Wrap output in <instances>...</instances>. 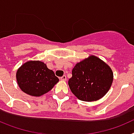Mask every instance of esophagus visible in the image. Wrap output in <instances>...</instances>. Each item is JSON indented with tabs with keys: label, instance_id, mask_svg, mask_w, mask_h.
Returning a JSON list of instances; mask_svg holds the SVG:
<instances>
[{
	"label": "esophagus",
	"instance_id": "34e87169",
	"mask_svg": "<svg viewBox=\"0 0 134 134\" xmlns=\"http://www.w3.org/2000/svg\"><path fill=\"white\" fill-rule=\"evenodd\" d=\"M60 80L64 81V80H66V76L65 75H63L62 76V77H60Z\"/></svg>",
	"mask_w": 134,
	"mask_h": 134
}]
</instances>
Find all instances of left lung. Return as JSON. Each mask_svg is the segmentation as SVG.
<instances>
[{"instance_id":"obj_1","label":"left lung","mask_w":134,"mask_h":134,"mask_svg":"<svg viewBox=\"0 0 134 134\" xmlns=\"http://www.w3.org/2000/svg\"><path fill=\"white\" fill-rule=\"evenodd\" d=\"M68 80L72 93L83 101L97 100L106 94L113 80L112 70L103 60L90 55L75 65Z\"/></svg>"}]
</instances>
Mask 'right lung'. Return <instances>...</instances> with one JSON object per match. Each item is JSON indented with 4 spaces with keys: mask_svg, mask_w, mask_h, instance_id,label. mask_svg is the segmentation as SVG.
I'll return each instance as SVG.
<instances>
[{
    "mask_svg": "<svg viewBox=\"0 0 134 134\" xmlns=\"http://www.w3.org/2000/svg\"><path fill=\"white\" fill-rule=\"evenodd\" d=\"M16 78L21 91L34 97L49 92L59 81L54 72L41 61H29L23 64L16 72Z\"/></svg>",
    "mask_w": 134,
    "mask_h": 134,
    "instance_id": "add662e5",
    "label": "right lung"
}]
</instances>
